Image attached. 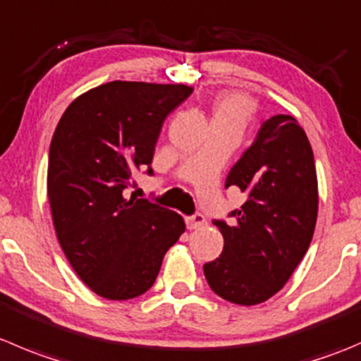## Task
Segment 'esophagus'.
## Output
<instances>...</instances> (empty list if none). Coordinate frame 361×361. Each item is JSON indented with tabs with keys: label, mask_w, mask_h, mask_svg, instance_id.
I'll return each instance as SVG.
<instances>
[{
	"label": "esophagus",
	"mask_w": 361,
	"mask_h": 361,
	"mask_svg": "<svg viewBox=\"0 0 361 361\" xmlns=\"http://www.w3.org/2000/svg\"><path fill=\"white\" fill-rule=\"evenodd\" d=\"M185 224H187L188 229H197V227L204 226L206 219L202 213H194V215L190 216H185Z\"/></svg>",
	"instance_id": "esophagus-1"
}]
</instances>
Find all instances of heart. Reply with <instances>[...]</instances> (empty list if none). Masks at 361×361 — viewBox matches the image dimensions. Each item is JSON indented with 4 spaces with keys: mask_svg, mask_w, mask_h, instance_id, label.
I'll return each mask as SVG.
<instances>
[{
    "mask_svg": "<svg viewBox=\"0 0 361 361\" xmlns=\"http://www.w3.org/2000/svg\"><path fill=\"white\" fill-rule=\"evenodd\" d=\"M252 113H254V102L248 97L240 93H226L213 106L212 123L226 125L241 132L250 120Z\"/></svg>",
    "mask_w": 361,
    "mask_h": 361,
    "instance_id": "heart-1",
    "label": "heart"
}]
</instances>
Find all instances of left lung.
I'll return each mask as SVG.
<instances>
[{
    "mask_svg": "<svg viewBox=\"0 0 361 361\" xmlns=\"http://www.w3.org/2000/svg\"><path fill=\"white\" fill-rule=\"evenodd\" d=\"M243 204L215 219L224 250L202 266L209 288L238 305H257L281 291L309 250L317 219V178L307 134L293 116L262 121L226 178Z\"/></svg>",
    "mask_w": 361,
    "mask_h": 361,
    "instance_id": "left-lung-1",
    "label": "left lung"
}]
</instances>
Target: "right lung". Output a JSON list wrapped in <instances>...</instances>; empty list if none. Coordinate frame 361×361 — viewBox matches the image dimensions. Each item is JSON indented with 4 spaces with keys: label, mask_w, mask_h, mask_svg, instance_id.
I'll return each instance as SVG.
<instances>
[{
    "label": "right lung",
    "mask_w": 361,
    "mask_h": 361,
    "mask_svg": "<svg viewBox=\"0 0 361 361\" xmlns=\"http://www.w3.org/2000/svg\"><path fill=\"white\" fill-rule=\"evenodd\" d=\"M190 93L185 84L113 80L73 100L56 127L47 169L52 222L75 274L102 298L148 291L185 231L178 213L127 199V190L135 171L153 176L164 121Z\"/></svg>",
    "instance_id": "obj_1"
}]
</instances>
